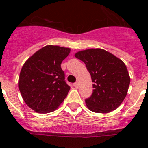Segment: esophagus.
I'll return each instance as SVG.
<instances>
[{
  "label": "esophagus",
  "mask_w": 148,
  "mask_h": 148,
  "mask_svg": "<svg viewBox=\"0 0 148 148\" xmlns=\"http://www.w3.org/2000/svg\"><path fill=\"white\" fill-rule=\"evenodd\" d=\"M73 86H74V87H75V88H77V87H78V82H75V83L73 84Z\"/></svg>",
  "instance_id": "1"
}]
</instances>
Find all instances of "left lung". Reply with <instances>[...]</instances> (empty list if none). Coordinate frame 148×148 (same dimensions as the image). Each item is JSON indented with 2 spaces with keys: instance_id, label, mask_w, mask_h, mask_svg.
I'll return each mask as SVG.
<instances>
[{
  "instance_id": "obj_1",
  "label": "left lung",
  "mask_w": 148,
  "mask_h": 148,
  "mask_svg": "<svg viewBox=\"0 0 148 148\" xmlns=\"http://www.w3.org/2000/svg\"><path fill=\"white\" fill-rule=\"evenodd\" d=\"M86 65L92 78V93L85 99L92 112L108 113L119 108L126 97L130 78L125 63L102 49H89L75 53Z\"/></svg>"
}]
</instances>
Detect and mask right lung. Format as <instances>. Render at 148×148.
<instances>
[{
  "mask_svg": "<svg viewBox=\"0 0 148 148\" xmlns=\"http://www.w3.org/2000/svg\"><path fill=\"white\" fill-rule=\"evenodd\" d=\"M70 53V48L47 45L24 63L18 86L23 101L35 112H53L66 97L70 87L61 64Z\"/></svg>",
  "mask_w": 148,
  "mask_h": 148,
  "instance_id": "obj_1",
  "label": "right lung"
}]
</instances>
